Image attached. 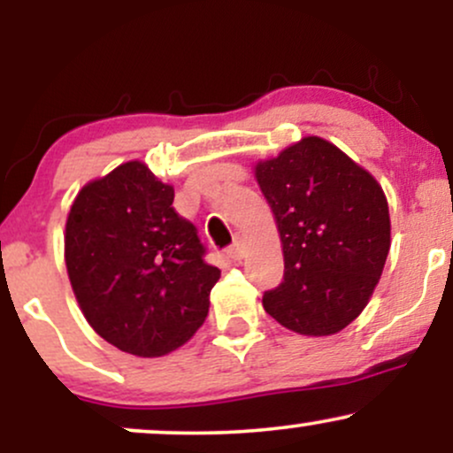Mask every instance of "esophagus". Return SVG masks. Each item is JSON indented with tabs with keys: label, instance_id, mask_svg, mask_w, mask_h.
Instances as JSON below:
<instances>
[{
	"label": "esophagus",
	"instance_id": "obj_1",
	"mask_svg": "<svg viewBox=\"0 0 453 453\" xmlns=\"http://www.w3.org/2000/svg\"><path fill=\"white\" fill-rule=\"evenodd\" d=\"M226 253H227V257H232V259H241V257H242V253H244V249H242L241 241H236L234 244H230V247L226 249Z\"/></svg>",
	"mask_w": 453,
	"mask_h": 453
}]
</instances>
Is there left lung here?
<instances>
[{
	"label": "left lung",
	"instance_id": "left-lung-1",
	"mask_svg": "<svg viewBox=\"0 0 453 453\" xmlns=\"http://www.w3.org/2000/svg\"><path fill=\"white\" fill-rule=\"evenodd\" d=\"M256 179L285 259L283 280L264 294V309L298 334H336L362 313L386 266L389 211L381 185L317 136L259 161Z\"/></svg>",
	"mask_w": 453,
	"mask_h": 453
}]
</instances>
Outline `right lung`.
I'll return each instance as SVG.
<instances>
[{
	"mask_svg": "<svg viewBox=\"0 0 453 453\" xmlns=\"http://www.w3.org/2000/svg\"><path fill=\"white\" fill-rule=\"evenodd\" d=\"M173 202V187L127 161L82 187L67 215L65 266L78 304L104 341L132 356L185 345L221 277Z\"/></svg>",
	"mask_w": 453,
	"mask_h": 453,
	"instance_id": "add662e5",
	"label": "right lung"
}]
</instances>
